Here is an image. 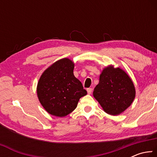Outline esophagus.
Segmentation results:
<instances>
[{
  "mask_svg": "<svg viewBox=\"0 0 157 157\" xmlns=\"http://www.w3.org/2000/svg\"><path fill=\"white\" fill-rule=\"evenodd\" d=\"M86 91H87V93H88V94H91V92H92V89L89 88V89H86Z\"/></svg>",
  "mask_w": 157,
  "mask_h": 157,
  "instance_id": "esophagus-1",
  "label": "esophagus"
}]
</instances>
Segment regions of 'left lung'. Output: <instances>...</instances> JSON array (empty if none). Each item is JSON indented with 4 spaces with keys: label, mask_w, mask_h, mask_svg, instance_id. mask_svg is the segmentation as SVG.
I'll return each instance as SVG.
<instances>
[{
    "label": "left lung",
    "mask_w": 157,
    "mask_h": 157,
    "mask_svg": "<svg viewBox=\"0 0 157 157\" xmlns=\"http://www.w3.org/2000/svg\"><path fill=\"white\" fill-rule=\"evenodd\" d=\"M93 95L105 112L118 116L132 105L136 96V89L125 71L109 65L102 71L99 83Z\"/></svg>",
    "instance_id": "8db88e82"
}]
</instances>
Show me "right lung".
<instances>
[{
  "label": "right lung",
  "instance_id": "add662e5",
  "mask_svg": "<svg viewBox=\"0 0 157 157\" xmlns=\"http://www.w3.org/2000/svg\"><path fill=\"white\" fill-rule=\"evenodd\" d=\"M75 63L68 58L57 60L41 74L36 86L39 102L48 113L64 117L75 110L87 94L73 74Z\"/></svg>",
  "mask_w": 157,
  "mask_h": 157
}]
</instances>
